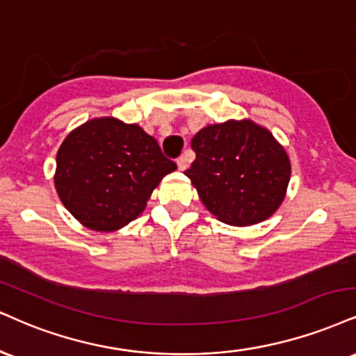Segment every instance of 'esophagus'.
I'll return each instance as SVG.
<instances>
[{"mask_svg": "<svg viewBox=\"0 0 356 356\" xmlns=\"http://www.w3.org/2000/svg\"><path fill=\"white\" fill-rule=\"evenodd\" d=\"M177 167L181 170H186L187 167H189V157H187V154H184V156H181L177 159Z\"/></svg>", "mask_w": 356, "mask_h": 356, "instance_id": "obj_1", "label": "esophagus"}]
</instances>
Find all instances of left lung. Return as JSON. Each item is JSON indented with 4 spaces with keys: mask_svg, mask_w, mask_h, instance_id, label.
<instances>
[{
    "mask_svg": "<svg viewBox=\"0 0 356 356\" xmlns=\"http://www.w3.org/2000/svg\"><path fill=\"white\" fill-rule=\"evenodd\" d=\"M195 161L186 175L209 212L229 225L259 224L284 202L290 161L270 131L227 121L192 137Z\"/></svg>",
    "mask_w": 356,
    "mask_h": 356,
    "instance_id": "obj_1",
    "label": "left lung"
}]
</instances>
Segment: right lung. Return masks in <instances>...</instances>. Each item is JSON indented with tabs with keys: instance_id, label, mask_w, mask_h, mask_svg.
Returning <instances> with one entry per match:
<instances>
[{
	"instance_id": "add662e5",
	"label": "right lung",
	"mask_w": 356,
	"mask_h": 356,
	"mask_svg": "<svg viewBox=\"0 0 356 356\" xmlns=\"http://www.w3.org/2000/svg\"><path fill=\"white\" fill-rule=\"evenodd\" d=\"M175 169L143 127L97 118L63 140L54 186L64 207L84 227L113 232L143 213L152 191Z\"/></svg>"
}]
</instances>
